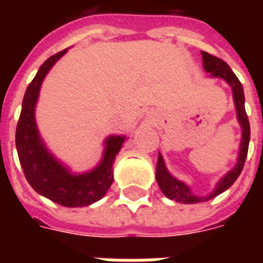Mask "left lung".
I'll list each match as a JSON object with an SVG mask.
<instances>
[{
  "mask_svg": "<svg viewBox=\"0 0 263 263\" xmlns=\"http://www.w3.org/2000/svg\"><path fill=\"white\" fill-rule=\"evenodd\" d=\"M202 59H203V67L204 71L209 72L210 75L214 78H222L225 82H228L229 86L232 87L233 91V99H235V106L237 111V120L241 125L243 134H241V143H240V152H239V158H237L236 166L229 171L227 175L221 179V181L217 184L216 190L209 194L208 196H196L192 195L190 188L184 183L175 179L173 176L169 175V172L165 168L164 158L161 154H158V161H157V173L156 179L157 183L160 185L161 191L166 198L173 199L176 202H181V203H199V202H206V200L213 199L214 196L220 195L221 192L228 190L232 185L239 175L243 171L245 166L246 157L249 153V143H250V123L247 113L245 109V92H243V86H241L240 80L237 79V76L232 72L229 65L221 59L216 55L209 54L206 51H202Z\"/></svg>",
  "mask_w": 263,
  "mask_h": 263,
  "instance_id": "left-lung-1",
  "label": "left lung"
}]
</instances>
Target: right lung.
Here are the masks:
<instances>
[{"label":"right lung","mask_w":263,"mask_h":263,"mask_svg":"<svg viewBox=\"0 0 263 263\" xmlns=\"http://www.w3.org/2000/svg\"><path fill=\"white\" fill-rule=\"evenodd\" d=\"M65 51L47 59L28 84L16 127V148L24 176L35 191L65 208H84L101 199L113 183V162L125 138L109 136L102 162L94 171L78 176L68 172L43 146L35 124V103L45 76Z\"/></svg>","instance_id":"1"}]
</instances>
